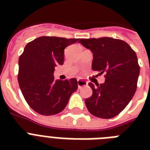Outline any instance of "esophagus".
<instances>
[{"instance_id":"obj_1","label":"esophagus","mask_w":150,"mask_h":150,"mask_svg":"<svg viewBox=\"0 0 150 150\" xmlns=\"http://www.w3.org/2000/svg\"><path fill=\"white\" fill-rule=\"evenodd\" d=\"M87 85H88L87 82L84 81V80H78V87H79V89L83 86H86Z\"/></svg>"}]
</instances>
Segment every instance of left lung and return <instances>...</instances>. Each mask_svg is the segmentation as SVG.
I'll return each instance as SVG.
<instances>
[{"label":"left lung","mask_w":150,"mask_h":150,"mask_svg":"<svg viewBox=\"0 0 150 150\" xmlns=\"http://www.w3.org/2000/svg\"><path fill=\"white\" fill-rule=\"evenodd\" d=\"M93 54L92 69L104 72L105 82H89L93 95L85 103L89 113L109 119L119 114L137 89L140 68L135 52L125 41L110 37L81 39L79 41Z\"/></svg>","instance_id":"8db88e82"}]
</instances>
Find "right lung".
I'll return each mask as SVG.
<instances>
[{"mask_svg":"<svg viewBox=\"0 0 150 150\" xmlns=\"http://www.w3.org/2000/svg\"><path fill=\"white\" fill-rule=\"evenodd\" d=\"M79 39L41 36L27 43L18 60V80L25 100L42 115L61 112L78 89L75 79L54 80V67L62 65L64 49Z\"/></svg>","mask_w":150,"mask_h":150,"instance_id":"add662e5","label":"right lung"}]
</instances>
